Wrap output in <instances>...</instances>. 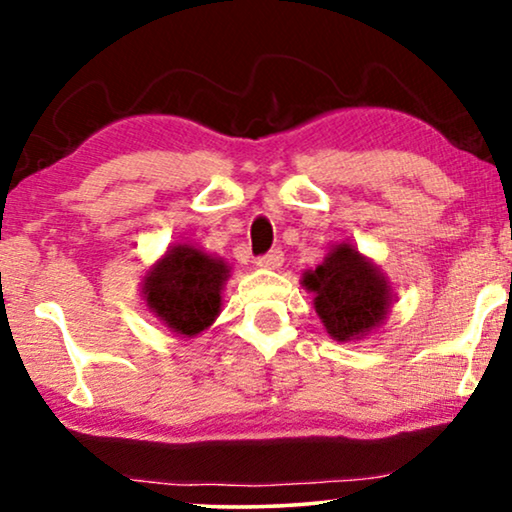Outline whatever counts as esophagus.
<instances>
[{
    "label": "esophagus",
    "instance_id": "34e87169",
    "mask_svg": "<svg viewBox=\"0 0 512 512\" xmlns=\"http://www.w3.org/2000/svg\"><path fill=\"white\" fill-rule=\"evenodd\" d=\"M256 263L261 265V268H279V265L284 263V254H282V249H270L268 254L258 256V258H256Z\"/></svg>",
    "mask_w": 512,
    "mask_h": 512
}]
</instances>
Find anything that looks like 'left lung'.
Instances as JSON below:
<instances>
[{
    "instance_id": "8db88e82",
    "label": "left lung",
    "mask_w": 512,
    "mask_h": 512,
    "mask_svg": "<svg viewBox=\"0 0 512 512\" xmlns=\"http://www.w3.org/2000/svg\"><path fill=\"white\" fill-rule=\"evenodd\" d=\"M303 284L314 291V307L326 331L340 342L359 338L387 317V279L345 242L317 270L305 272Z\"/></svg>"
}]
</instances>
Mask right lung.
I'll list each match as a JSON object with an SVG mask.
<instances>
[{
  "mask_svg": "<svg viewBox=\"0 0 512 512\" xmlns=\"http://www.w3.org/2000/svg\"><path fill=\"white\" fill-rule=\"evenodd\" d=\"M228 265L205 251L179 244L144 279V298L163 324L179 335H198L212 326L221 307Z\"/></svg>",
  "mask_w": 512,
  "mask_h": 512,
  "instance_id": "obj_1",
  "label": "right lung"
}]
</instances>
